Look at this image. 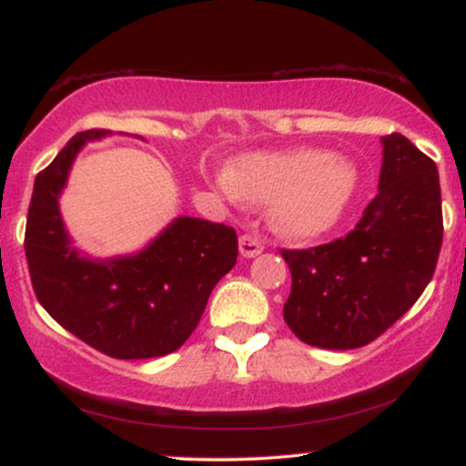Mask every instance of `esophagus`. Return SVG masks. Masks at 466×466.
Segmentation results:
<instances>
[{"label":"esophagus","mask_w":466,"mask_h":466,"mask_svg":"<svg viewBox=\"0 0 466 466\" xmlns=\"http://www.w3.org/2000/svg\"><path fill=\"white\" fill-rule=\"evenodd\" d=\"M263 252V244L259 238H255V235H242L239 238V255L246 257V259H252V257L261 255Z\"/></svg>","instance_id":"1"}]
</instances>
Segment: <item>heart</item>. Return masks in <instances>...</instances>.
Listing matches in <instances>:
<instances>
[{"mask_svg": "<svg viewBox=\"0 0 466 466\" xmlns=\"http://www.w3.org/2000/svg\"><path fill=\"white\" fill-rule=\"evenodd\" d=\"M214 183L239 203H272L274 228L289 239H315L346 214L359 187L348 157L318 148L244 153L214 175Z\"/></svg>", "mask_w": 466, "mask_h": 466, "instance_id": "heart-1", "label": "heart"}]
</instances>
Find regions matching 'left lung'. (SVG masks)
<instances>
[{
	"label": "left lung",
	"mask_w": 466,
	"mask_h": 466,
	"mask_svg": "<svg viewBox=\"0 0 466 466\" xmlns=\"http://www.w3.org/2000/svg\"><path fill=\"white\" fill-rule=\"evenodd\" d=\"M378 194L346 238L283 250L291 294L283 315L309 346L354 350L380 337L423 294L441 244L439 170L409 137H380Z\"/></svg>",
	"instance_id": "left-lung-1"
}]
</instances>
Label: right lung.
<instances>
[{
	"instance_id": "right-lung-1",
	"label": "right lung",
	"mask_w": 466,
	"mask_h": 466,
	"mask_svg": "<svg viewBox=\"0 0 466 466\" xmlns=\"http://www.w3.org/2000/svg\"><path fill=\"white\" fill-rule=\"evenodd\" d=\"M110 131L75 134L34 181L25 257L34 291L62 329L112 359H155L179 350L198 326L211 289L238 261L231 227L175 218L145 248L93 257L75 248L60 197L86 142Z\"/></svg>"
}]
</instances>
